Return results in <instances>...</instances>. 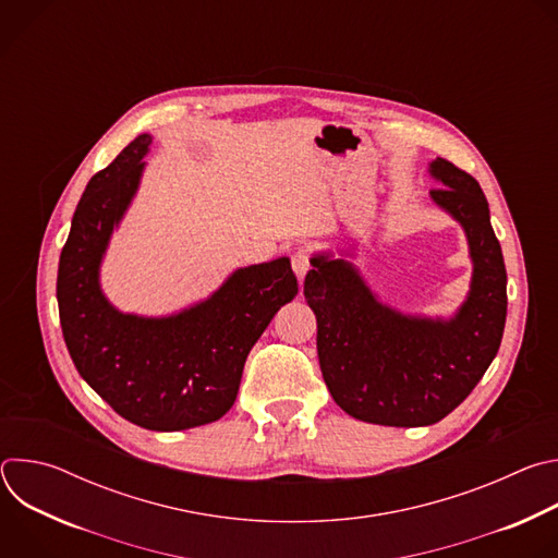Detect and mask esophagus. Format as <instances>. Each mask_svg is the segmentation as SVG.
Returning <instances> with one entry per match:
<instances>
[{
	"instance_id": "34e87169",
	"label": "esophagus",
	"mask_w": 558,
	"mask_h": 558,
	"mask_svg": "<svg viewBox=\"0 0 558 558\" xmlns=\"http://www.w3.org/2000/svg\"><path fill=\"white\" fill-rule=\"evenodd\" d=\"M291 267L295 271V276L302 280L306 276V271L311 269V254L306 250H298L293 256H291Z\"/></svg>"
}]
</instances>
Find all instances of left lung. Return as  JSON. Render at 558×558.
I'll return each mask as SVG.
<instances>
[{"mask_svg": "<svg viewBox=\"0 0 558 558\" xmlns=\"http://www.w3.org/2000/svg\"><path fill=\"white\" fill-rule=\"evenodd\" d=\"M430 198L465 231L470 291L450 320L381 304L353 263L315 254L304 298L317 320V357L336 404L379 426H430L452 413L495 360L508 311L506 265L488 201L468 172L435 158Z\"/></svg>", "mask_w": 558, "mask_h": 558, "instance_id": "8db88e82", "label": "left lung"}]
</instances>
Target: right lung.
<instances>
[{"instance_id":"obj_1","label":"right lung","mask_w":558,"mask_h":558,"mask_svg":"<svg viewBox=\"0 0 558 558\" xmlns=\"http://www.w3.org/2000/svg\"><path fill=\"white\" fill-rule=\"evenodd\" d=\"M149 134L97 172L72 216L57 274L68 353L90 388L147 430L220 420L235 402L245 360L278 308L298 293L289 258L235 269L207 300L166 317L121 313L101 291L110 235L143 174Z\"/></svg>"}]
</instances>
